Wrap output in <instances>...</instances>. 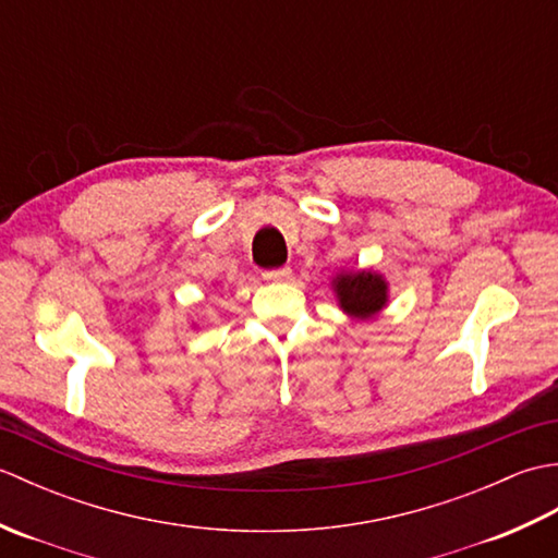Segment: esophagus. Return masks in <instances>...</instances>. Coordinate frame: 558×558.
Here are the masks:
<instances>
[{"mask_svg": "<svg viewBox=\"0 0 558 558\" xmlns=\"http://www.w3.org/2000/svg\"><path fill=\"white\" fill-rule=\"evenodd\" d=\"M264 278L268 282H286L292 278V270L286 266V268H272V270H266Z\"/></svg>", "mask_w": 558, "mask_h": 558, "instance_id": "1", "label": "esophagus"}]
</instances>
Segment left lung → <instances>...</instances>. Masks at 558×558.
Returning a JSON list of instances; mask_svg holds the SVG:
<instances>
[{
	"label": "left lung",
	"mask_w": 558,
	"mask_h": 558,
	"mask_svg": "<svg viewBox=\"0 0 558 558\" xmlns=\"http://www.w3.org/2000/svg\"><path fill=\"white\" fill-rule=\"evenodd\" d=\"M330 288L340 310L357 322H369L388 306V282L376 270H340Z\"/></svg>",
	"instance_id": "obj_1"
}]
</instances>
